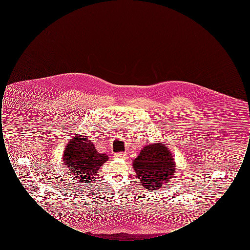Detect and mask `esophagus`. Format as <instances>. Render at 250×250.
I'll return each mask as SVG.
<instances>
[{
  "mask_svg": "<svg viewBox=\"0 0 250 250\" xmlns=\"http://www.w3.org/2000/svg\"><path fill=\"white\" fill-rule=\"evenodd\" d=\"M116 156H117V157H121V158H125V157L126 156V153L120 152V153H117V154H116Z\"/></svg>",
  "mask_w": 250,
  "mask_h": 250,
  "instance_id": "obj_1",
  "label": "esophagus"
}]
</instances>
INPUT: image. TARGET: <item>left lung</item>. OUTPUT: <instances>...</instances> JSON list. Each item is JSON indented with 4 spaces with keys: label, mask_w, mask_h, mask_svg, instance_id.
<instances>
[{
    "label": "left lung",
    "mask_w": 250,
    "mask_h": 250,
    "mask_svg": "<svg viewBox=\"0 0 250 250\" xmlns=\"http://www.w3.org/2000/svg\"><path fill=\"white\" fill-rule=\"evenodd\" d=\"M173 158L164 143L147 145L134 160L133 167L145 189H159L173 176Z\"/></svg>",
    "instance_id": "left-lung-1"
}]
</instances>
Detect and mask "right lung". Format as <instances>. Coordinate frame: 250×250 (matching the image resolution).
Segmentation results:
<instances>
[{
    "mask_svg": "<svg viewBox=\"0 0 250 250\" xmlns=\"http://www.w3.org/2000/svg\"><path fill=\"white\" fill-rule=\"evenodd\" d=\"M62 158L74 180L89 183L95 179L98 168L107 161L108 155L98 153L89 138L75 136L67 144Z\"/></svg>",
    "mask_w": 250,
    "mask_h": 250,
    "instance_id": "1",
    "label": "right lung"
}]
</instances>
